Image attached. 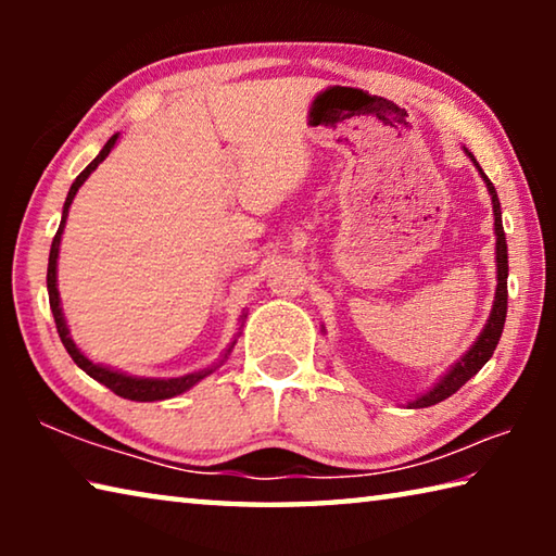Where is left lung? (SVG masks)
Wrapping results in <instances>:
<instances>
[{"instance_id":"1","label":"left lung","mask_w":556,"mask_h":556,"mask_svg":"<svg viewBox=\"0 0 556 556\" xmlns=\"http://www.w3.org/2000/svg\"><path fill=\"white\" fill-rule=\"evenodd\" d=\"M466 154L473 166L478 168V174L488 186V193H491L493 201V215H495V267H497V287H495V299H493V308L491 316H488V324L483 326L481 336L476 338V343L468 348V351L460 355V361H456L451 368L446 370V375H441L439 382L431 388L429 392L419 394L417 400L409 402L412 409H421V407H431V404L444 402L446 397H451L456 390H460V384H466L473 375L483 368V365L491 361V355L495 351L497 341H501L503 326H505V314H507V244H505V230H503V215H501V201H497L495 186L491 184V178L483 174L481 164L476 162V156L468 152Z\"/></svg>"}]
</instances>
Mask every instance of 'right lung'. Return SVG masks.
Listing matches in <instances>:
<instances>
[{"label": "right lung", "instance_id": "add662e5", "mask_svg": "<svg viewBox=\"0 0 556 556\" xmlns=\"http://www.w3.org/2000/svg\"><path fill=\"white\" fill-rule=\"evenodd\" d=\"M117 137L119 135H112L108 139V144L100 149V154L92 159V162L83 168L80 176L75 178L68 195H65V203H63V215H61V225H59V232H55V238L51 242V255H49V271H46V287H49V304H51V312H53V318H55V328H59V336L61 341L65 345V351H68V355L73 357V363L78 365L80 370H86L92 380H98L100 384H105L108 390H112L115 394H119V397L125 400H135V402H156V400H168V397H176V394H181L186 390H191L193 384H199L203 378H208V375L220 368V365L228 361V355L232 351V345L238 343V338H232V343L228 345V351H225L218 363L208 365V368L203 370H195V372H188V375H181V378H137V375H127V372H119L115 368H108V365H100V363H92L90 357L80 351L78 345L73 343L71 338V331H68V324H65V316H63V308H61V294H59V277H55V269H59V250H61V235H63V228H65V218H68V208L71 203L75 199V193H78V188L86 184V178L96 172V168L105 162L108 154L115 149L117 144ZM248 314H242V318ZM240 318V321H242Z\"/></svg>", "mask_w": 556, "mask_h": 556}]
</instances>
